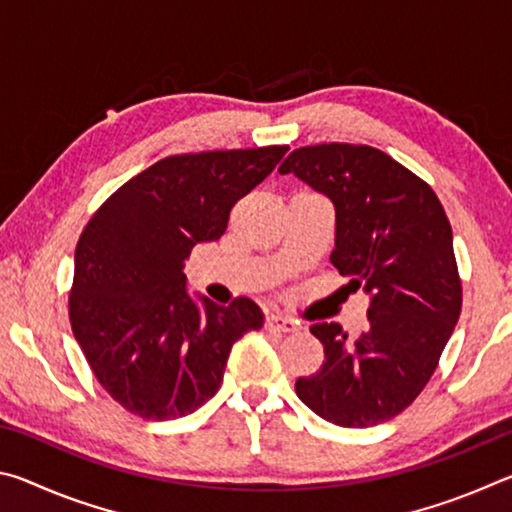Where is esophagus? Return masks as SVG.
I'll return each mask as SVG.
<instances>
[{"mask_svg": "<svg viewBox=\"0 0 512 512\" xmlns=\"http://www.w3.org/2000/svg\"><path fill=\"white\" fill-rule=\"evenodd\" d=\"M266 329H275V332H298L300 323L289 316L282 314H268L266 316Z\"/></svg>", "mask_w": 512, "mask_h": 512, "instance_id": "1", "label": "esophagus"}]
</instances>
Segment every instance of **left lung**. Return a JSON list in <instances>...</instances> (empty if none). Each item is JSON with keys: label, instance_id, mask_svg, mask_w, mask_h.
Masks as SVG:
<instances>
[{"label": "left lung", "instance_id": "obj_1", "mask_svg": "<svg viewBox=\"0 0 512 512\" xmlns=\"http://www.w3.org/2000/svg\"><path fill=\"white\" fill-rule=\"evenodd\" d=\"M336 212L332 264L370 298L368 323L348 336L339 323L309 329L325 361L298 377L296 393L339 427L395 418L427 386L461 314L452 225L433 189L366 144L300 146L280 164Z\"/></svg>", "mask_w": 512, "mask_h": 512}]
</instances>
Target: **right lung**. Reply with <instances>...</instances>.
Wrapping results in <instances>:
<instances>
[{
  "instance_id": "obj_1",
  "label": "right lung",
  "mask_w": 512,
  "mask_h": 512,
  "mask_svg": "<svg viewBox=\"0 0 512 512\" xmlns=\"http://www.w3.org/2000/svg\"><path fill=\"white\" fill-rule=\"evenodd\" d=\"M289 146L171 155L119 187L85 225L69 293L94 377L146 420L194 413L221 388L232 343L264 325L250 298L221 307L187 291L185 259L221 239L230 210Z\"/></svg>"
}]
</instances>
